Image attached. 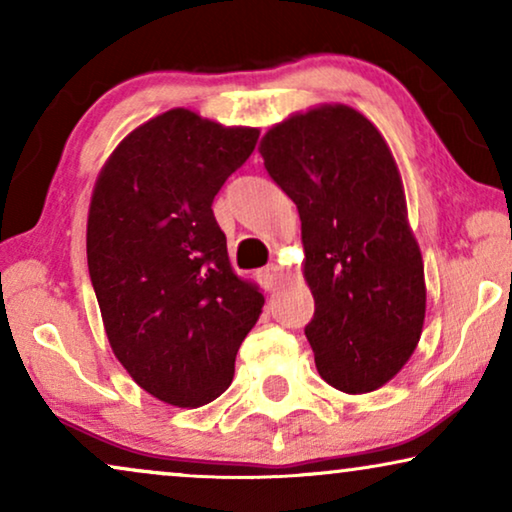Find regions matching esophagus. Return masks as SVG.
Wrapping results in <instances>:
<instances>
[{"instance_id": "esophagus-1", "label": "esophagus", "mask_w": 512, "mask_h": 512, "mask_svg": "<svg viewBox=\"0 0 512 512\" xmlns=\"http://www.w3.org/2000/svg\"><path fill=\"white\" fill-rule=\"evenodd\" d=\"M261 279H263V284L268 286V289H275L279 279H282V265L270 263L268 268H263V270H261Z\"/></svg>"}]
</instances>
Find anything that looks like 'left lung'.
Wrapping results in <instances>:
<instances>
[{
	"instance_id": "1",
	"label": "left lung",
	"mask_w": 512,
	"mask_h": 512,
	"mask_svg": "<svg viewBox=\"0 0 512 512\" xmlns=\"http://www.w3.org/2000/svg\"><path fill=\"white\" fill-rule=\"evenodd\" d=\"M258 151L300 214L319 375L345 394L380 389L415 352L426 312L422 251L387 142L356 109L321 104L272 125Z\"/></svg>"
}]
</instances>
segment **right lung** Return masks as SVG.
Returning <instances> with one entry per match:
<instances>
[{
	"label": "right lung",
	"instance_id": "1",
	"mask_svg": "<svg viewBox=\"0 0 512 512\" xmlns=\"http://www.w3.org/2000/svg\"><path fill=\"white\" fill-rule=\"evenodd\" d=\"M258 128L170 109L116 146L88 212V270L116 359L144 391L200 408L230 387L263 307L237 277L212 202Z\"/></svg>",
	"mask_w": 512,
	"mask_h": 512
}]
</instances>
